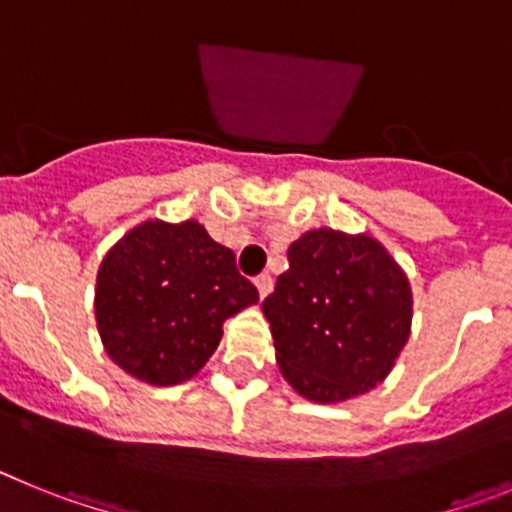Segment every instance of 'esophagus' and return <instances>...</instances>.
<instances>
[{
	"mask_svg": "<svg viewBox=\"0 0 512 512\" xmlns=\"http://www.w3.org/2000/svg\"><path fill=\"white\" fill-rule=\"evenodd\" d=\"M271 287H274V284H271L269 274H261V277L256 279V289H259V297H261V300H264V297H269Z\"/></svg>",
	"mask_w": 512,
	"mask_h": 512,
	"instance_id": "obj_1",
	"label": "esophagus"
}]
</instances>
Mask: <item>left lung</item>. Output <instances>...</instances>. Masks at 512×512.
Listing matches in <instances>:
<instances>
[{"label": "left lung", "instance_id": "obj_1", "mask_svg": "<svg viewBox=\"0 0 512 512\" xmlns=\"http://www.w3.org/2000/svg\"><path fill=\"white\" fill-rule=\"evenodd\" d=\"M261 305L289 387L312 402L351 400L392 372L410 338L413 292L390 251L359 233L307 230Z\"/></svg>", "mask_w": 512, "mask_h": 512}]
</instances>
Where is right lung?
I'll list each match as a JSON object with an SVG mask.
<instances>
[{
	"label": "right lung",
	"mask_w": 512,
	"mask_h": 512,
	"mask_svg": "<svg viewBox=\"0 0 512 512\" xmlns=\"http://www.w3.org/2000/svg\"><path fill=\"white\" fill-rule=\"evenodd\" d=\"M259 302L235 253L197 220H146L122 235L97 271L94 318L122 372L156 387L187 382L215 354L223 323Z\"/></svg>",
	"instance_id": "add662e5"
}]
</instances>
